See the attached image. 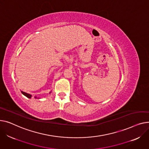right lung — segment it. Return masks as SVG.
I'll return each mask as SVG.
<instances>
[{
    "label": "right lung",
    "mask_w": 149,
    "mask_h": 149,
    "mask_svg": "<svg viewBox=\"0 0 149 149\" xmlns=\"http://www.w3.org/2000/svg\"><path fill=\"white\" fill-rule=\"evenodd\" d=\"M22 92V93L23 94V95H24L26 97H28V98H31V94H28V93H24V92H23V91H21Z\"/></svg>",
    "instance_id": "obj_1"
}]
</instances>
